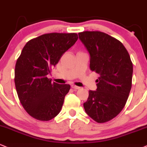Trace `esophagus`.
<instances>
[{
	"instance_id": "esophagus-1",
	"label": "esophagus",
	"mask_w": 147,
	"mask_h": 147,
	"mask_svg": "<svg viewBox=\"0 0 147 147\" xmlns=\"http://www.w3.org/2000/svg\"><path fill=\"white\" fill-rule=\"evenodd\" d=\"M71 88L72 89H74V90H77V89H80V87H78V86H76V85H71Z\"/></svg>"
}]
</instances>
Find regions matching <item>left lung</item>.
Here are the masks:
<instances>
[{"label":"left lung","mask_w":147,"mask_h":147,"mask_svg":"<svg viewBox=\"0 0 147 147\" xmlns=\"http://www.w3.org/2000/svg\"><path fill=\"white\" fill-rule=\"evenodd\" d=\"M90 54V69L100 75L96 91H89L86 113L98 123L116 117L125 107L132 85L133 63L122 43L104 32L78 33Z\"/></svg>","instance_id":"obj_1"}]
</instances>
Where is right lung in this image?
<instances>
[{
	"label": "right lung",
	"instance_id": "obj_1",
	"mask_svg": "<svg viewBox=\"0 0 147 147\" xmlns=\"http://www.w3.org/2000/svg\"><path fill=\"white\" fill-rule=\"evenodd\" d=\"M78 38L76 33L43 34L26 43L17 59V94L25 111L36 120L49 121L60 113L70 85L51 82L47 75Z\"/></svg>",
	"mask_w": 147,
	"mask_h": 147
}]
</instances>
